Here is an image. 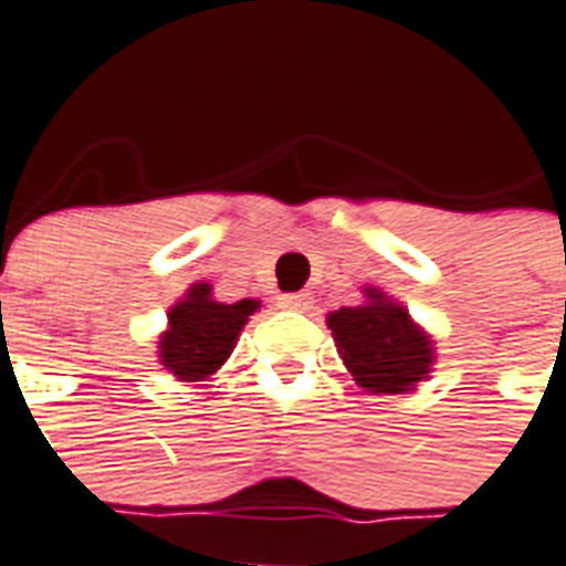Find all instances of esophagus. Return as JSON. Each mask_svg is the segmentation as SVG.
<instances>
[{
	"label": "esophagus",
	"instance_id": "34e87169",
	"mask_svg": "<svg viewBox=\"0 0 566 566\" xmlns=\"http://www.w3.org/2000/svg\"><path fill=\"white\" fill-rule=\"evenodd\" d=\"M279 305L284 311H300V314H305L314 305V296L311 293H284V296H279Z\"/></svg>",
	"mask_w": 566,
	"mask_h": 566
}]
</instances>
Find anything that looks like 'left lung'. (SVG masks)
<instances>
[{
	"label": "left lung",
	"mask_w": 566,
	"mask_h": 566,
	"mask_svg": "<svg viewBox=\"0 0 566 566\" xmlns=\"http://www.w3.org/2000/svg\"><path fill=\"white\" fill-rule=\"evenodd\" d=\"M337 355L355 385L370 394H405L426 381L434 367V340L413 323L402 302L378 287H364V302L326 317Z\"/></svg>",
	"instance_id": "8db88e82"
}]
</instances>
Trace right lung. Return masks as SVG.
Returning <instances> with one entry per match:
<instances>
[{"instance_id": "obj_1", "label": "right lung", "mask_w": 566, "mask_h": 566, "mask_svg": "<svg viewBox=\"0 0 566 566\" xmlns=\"http://www.w3.org/2000/svg\"><path fill=\"white\" fill-rule=\"evenodd\" d=\"M261 308L258 300L217 302L208 282L190 284L167 311V328L158 337V361L179 381H205L229 361L240 332Z\"/></svg>"}]
</instances>
